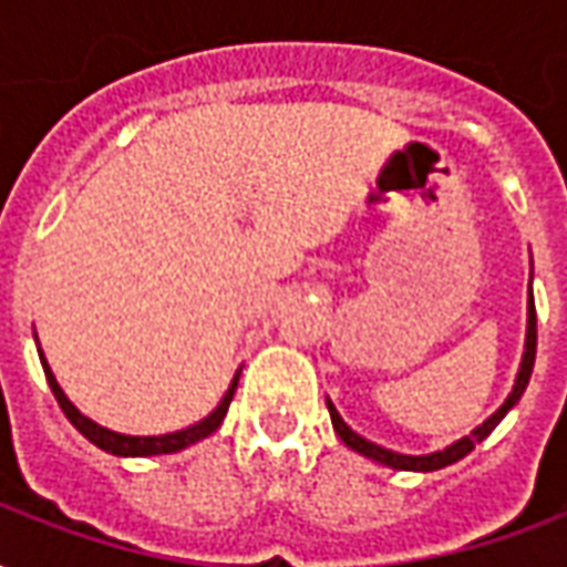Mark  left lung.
I'll list each match as a JSON object with an SVG mask.
<instances>
[{
	"label": "left lung",
	"mask_w": 567,
	"mask_h": 567,
	"mask_svg": "<svg viewBox=\"0 0 567 567\" xmlns=\"http://www.w3.org/2000/svg\"><path fill=\"white\" fill-rule=\"evenodd\" d=\"M535 352H537V316H535V297L528 295V331H525V352H523V364H519V373H516V382H513V392L507 394V401L492 413V416L483 422V425H476L467 437L455 440L452 446H446V450L440 452H431V455H404V452H392V450H382V446H377V443H370V440H364L361 434H355L352 427L346 425L343 416L337 413V406L328 401V410H331V422H333V431L340 434V440H343L349 450L361 452V455H368V458H373V462L380 464H389V467H394V471H440V467H446V464H455L458 458H464L467 452L474 450L476 443H483V440L495 431V425H498L501 419L511 413L513 406L519 404V398H523L525 385H528V380H532V368H535Z\"/></svg>",
	"instance_id": "left-lung-1"
}]
</instances>
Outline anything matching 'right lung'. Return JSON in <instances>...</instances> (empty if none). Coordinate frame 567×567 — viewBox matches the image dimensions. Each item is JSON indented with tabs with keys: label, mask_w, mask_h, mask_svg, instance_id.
Listing matches in <instances>:
<instances>
[{
	"label": "right lung",
	"mask_w": 567,
	"mask_h": 567,
	"mask_svg": "<svg viewBox=\"0 0 567 567\" xmlns=\"http://www.w3.org/2000/svg\"><path fill=\"white\" fill-rule=\"evenodd\" d=\"M42 368H44V377H48V385H51V392H54L56 398V404H60V410L66 413L69 422L79 427L81 434L91 440L93 446L112 452V455H166V452H178V450H185V446H190V443H197V440L209 437L212 431H218V425H221L224 416H227V406H230V401H234L236 382H239V373H236L234 382H230V389L224 392L221 404L215 406L209 416L203 419V422H197V425L182 427V431H173V434H161V437H133V434H117V431H109V427L96 425L93 419L84 416L79 406L72 404L66 394H63V389H60V382H56V377L51 373V368H48L44 355H42Z\"/></svg>",
	"instance_id": "right-lung-1"
}]
</instances>
